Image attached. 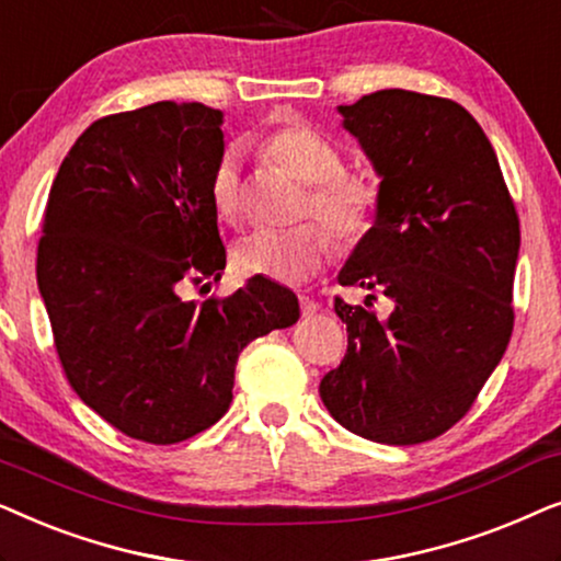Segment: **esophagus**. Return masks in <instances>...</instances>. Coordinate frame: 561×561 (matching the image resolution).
Masks as SVG:
<instances>
[{
    "mask_svg": "<svg viewBox=\"0 0 561 561\" xmlns=\"http://www.w3.org/2000/svg\"><path fill=\"white\" fill-rule=\"evenodd\" d=\"M298 304H301L304 317H313V313H317V311L321 309V304L313 301V298L306 296V294H298Z\"/></svg>",
    "mask_w": 561,
    "mask_h": 561,
    "instance_id": "1",
    "label": "esophagus"
}]
</instances>
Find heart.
<instances>
[{"mask_svg":"<svg viewBox=\"0 0 561 561\" xmlns=\"http://www.w3.org/2000/svg\"><path fill=\"white\" fill-rule=\"evenodd\" d=\"M263 156L309 186L304 217H317L344 244H355L370 232L380 209V191L367 175L344 173L342 156L324 135L304 125L275 127L260 145ZM209 198L225 225L240 227L248 214L240 175V150L227 148L214 165ZM306 221L294 229H257L237 244V267L271 280H301L332 257V234Z\"/></svg>","mask_w":561,"mask_h":561,"instance_id":"b5f03b06","label":"heart"}]
</instances>
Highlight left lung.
I'll return each mask as SVG.
<instances>
[{
	"label": "left lung",
	"mask_w": 561,
	"mask_h": 561,
	"mask_svg": "<svg viewBox=\"0 0 561 561\" xmlns=\"http://www.w3.org/2000/svg\"><path fill=\"white\" fill-rule=\"evenodd\" d=\"M340 114L380 175V209L336 278L367 296L334 298L347 355L319 396L352 434L421 444L470 411L508 347L518 214L493 145L451 99L382 89ZM378 293L388 318L369 309Z\"/></svg>",
	"instance_id": "8db88e82"
}]
</instances>
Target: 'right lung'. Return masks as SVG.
Segmentation results:
<instances>
[{
	"label": "right lung",
	"mask_w": 561,
	"mask_h": 561,
	"mask_svg": "<svg viewBox=\"0 0 561 561\" xmlns=\"http://www.w3.org/2000/svg\"><path fill=\"white\" fill-rule=\"evenodd\" d=\"M221 117L158 102L96 119L45 206L35 271L66 378L106 424L148 444L217 424L240 352L298 321L294 290L263 275L227 298H183L227 265L209 198Z\"/></svg>",
	"instance_id": "1"
}]
</instances>
